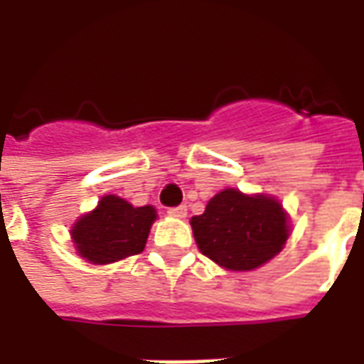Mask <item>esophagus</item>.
<instances>
[{"mask_svg": "<svg viewBox=\"0 0 364 364\" xmlns=\"http://www.w3.org/2000/svg\"><path fill=\"white\" fill-rule=\"evenodd\" d=\"M167 214H169V216H173V218H185V216H187V206L181 205V206H175V208H169Z\"/></svg>", "mask_w": 364, "mask_h": 364, "instance_id": "esophagus-1", "label": "esophagus"}]
</instances>
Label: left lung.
I'll list each match as a JSON object with an SVG mask.
<instances>
[{"label": "left lung", "mask_w": 364, "mask_h": 364, "mask_svg": "<svg viewBox=\"0 0 364 364\" xmlns=\"http://www.w3.org/2000/svg\"><path fill=\"white\" fill-rule=\"evenodd\" d=\"M198 250L228 271H253L282 252L290 236L289 214L271 195L224 189L205 213L191 218Z\"/></svg>", "instance_id": "obj_1"}]
</instances>
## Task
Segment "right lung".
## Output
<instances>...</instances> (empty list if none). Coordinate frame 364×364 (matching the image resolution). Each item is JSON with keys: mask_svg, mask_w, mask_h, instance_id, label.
Segmentation results:
<instances>
[{"mask_svg": "<svg viewBox=\"0 0 364 364\" xmlns=\"http://www.w3.org/2000/svg\"><path fill=\"white\" fill-rule=\"evenodd\" d=\"M158 213L151 205L132 206L117 195H105L91 213L82 214L70 230L80 257L109 265L142 253Z\"/></svg>", "mask_w": 364, "mask_h": 364, "instance_id": "obj_1", "label": "right lung"}]
</instances>
